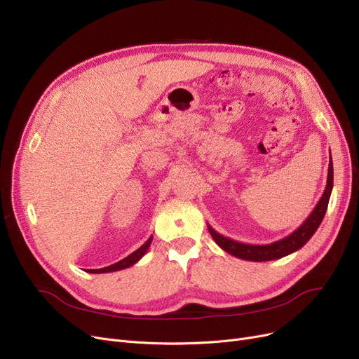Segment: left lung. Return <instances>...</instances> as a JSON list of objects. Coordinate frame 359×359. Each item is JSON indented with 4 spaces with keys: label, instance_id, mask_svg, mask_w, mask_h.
Instances as JSON below:
<instances>
[{
    "label": "left lung",
    "instance_id": "obj_1",
    "mask_svg": "<svg viewBox=\"0 0 359 359\" xmlns=\"http://www.w3.org/2000/svg\"><path fill=\"white\" fill-rule=\"evenodd\" d=\"M332 190H333V161H332V154H330L327 185H325V190L320 198V202L311 212L306 221L297 229H294L290 236L284 237L278 241L269 243V245H246V243H240V241L221 236L219 233L215 231L210 225H208V229H209L212 238L217 241V245L222 250H225L226 253L233 255L236 257H240V259L253 261V262H265V261L280 259V257L287 256V255L299 250L300 248H304L308 243V240L313 236V233L317 231L320 224L323 222L324 215L327 212L328 200H330V194H332Z\"/></svg>",
    "mask_w": 359,
    "mask_h": 359
}]
</instances>
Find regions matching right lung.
I'll use <instances>...</instances> for the list:
<instances>
[{
  "label": "right lung",
  "mask_w": 359,
  "mask_h": 359,
  "mask_svg": "<svg viewBox=\"0 0 359 359\" xmlns=\"http://www.w3.org/2000/svg\"><path fill=\"white\" fill-rule=\"evenodd\" d=\"M151 240H153V236H150V238L140 249L133 252L130 256L123 257L122 261L113 264V265H109V266H104V268H100V269H87V272H90V274H104V272H113V271H121V269H125V268H130L134 264H137L141 259V257L147 253V250L151 245Z\"/></svg>",
  "instance_id": "1"
}]
</instances>
